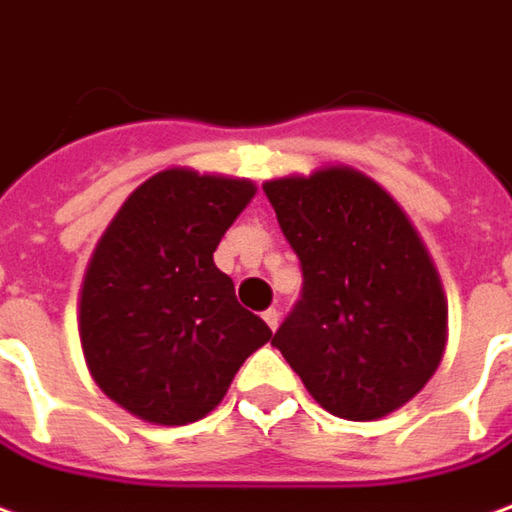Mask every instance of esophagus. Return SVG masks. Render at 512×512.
Returning <instances> with one entry per match:
<instances>
[{
  "mask_svg": "<svg viewBox=\"0 0 512 512\" xmlns=\"http://www.w3.org/2000/svg\"><path fill=\"white\" fill-rule=\"evenodd\" d=\"M264 324H267V327L270 329H276L279 327V321H281V312L276 310V307H270V310H264Z\"/></svg>",
  "mask_w": 512,
  "mask_h": 512,
  "instance_id": "34e87169",
  "label": "esophagus"
}]
</instances>
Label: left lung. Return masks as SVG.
I'll list each match as a JSON object with an SVG mask.
<instances>
[{
	"label": "left lung",
	"instance_id": "left-lung-1",
	"mask_svg": "<svg viewBox=\"0 0 512 512\" xmlns=\"http://www.w3.org/2000/svg\"><path fill=\"white\" fill-rule=\"evenodd\" d=\"M264 194L304 276L273 346L335 417L366 423L406 406L448 338V301L420 233L349 166L267 180Z\"/></svg>",
	"mask_w": 512,
	"mask_h": 512
}]
</instances>
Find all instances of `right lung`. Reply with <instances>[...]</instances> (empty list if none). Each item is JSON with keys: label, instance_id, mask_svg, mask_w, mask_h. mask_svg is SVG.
<instances>
[{"label": "right lung", "instance_id": "obj_1", "mask_svg": "<svg viewBox=\"0 0 512 512\" xmlns=\"http://www.w3.org/2000/svg\"><path fill=\"white\" fill-rule=\"evenodd\" d=\"M256 185L166 168L120 205L84 273L78 332L89 375L154 425L214 411L273 332L245 310L214 250Z\"/></svg>", "mask_w": 512, "mask_h": 512}]
</instances>
